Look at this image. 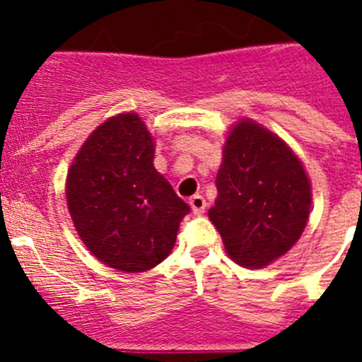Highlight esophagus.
Wrapping results in <instances>:
<instances>
[{
	"mask_svg": "<svg viewBox=\"0 0 362 362\" xmlns=\"http://www.w3.org/2000/svg\"><path fill=\"white\" fill-rule=\"evenodd\" d=\"M190 206H192V212L196 214V216H201V214L204 212V209H206V201H204L203 196H194L190 197Z\"/></svg>",
	"mask_w": 362,
	"mask_h": 362,
	"instance_id": "1",
	"label": "esophagus"
}]
</instances>
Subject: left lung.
Listing matches in <instances>:
<instances>
[{"instance_id":"left-lung-1","label":"left lung","mask_w":362,"mask_h":362,"mask_svg":"<svg viewBox=\"0 0 362 362\" xmlns=\"http://www.w3.org/2000/svg\"><path fill=\"white\" fill-rule=\"evenodd\" d=\"M209 217L225 250L246 268H263L299 241L312 209L305 166L286 143L252 119L233 124L216 177Z\"/></svg>"}]
</instances>
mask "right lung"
<instances>
[{
	"instance_id": "obj_1",
	"label": "right lung",
	"mask_w": 362,
	"mask_h": 362,
	"mask_svg": "<svg viewBox=\"0 0 362 362\" xmlns=\"http://www.w3.org/2000/svg\"><path fill=\"white\" fill-rule=\"evenodd\" d=\"M156 143L136 112H123L86 137L66 174V206L94 257L129 274L172 252L190 206L153 166Z\"/></svg>"
}]
</instances>
